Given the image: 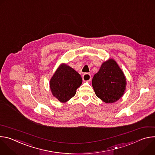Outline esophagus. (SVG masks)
Wrapping results in <instances>:
<instances>
[{
  "instance_id": "34e87169",
  "label": "esophagus",
  "mask_w": 155,
  "mask_h": 155,
  "mask_svg": "<svg viewBox=\"0 0 155 155\" xmlns=\"http://www.w3.org/2000/svg\"><path fill=\"white\" fill-rule=\"evenodd\" d=\"M91 79V75L89 74L86 73L83 75V81H90Z\"/></svg>"
}]
</instances>
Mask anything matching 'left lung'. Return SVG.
Returning <instances> with one entry per match:
<instances>
[{
	"label": "left lung",
	"mask_w": 155,
	"mask_h": 155,
	"mask_svg": "<svg viewBox=\"0 0 155 155\" xmlns=\"http://www.w3.org/2000/svg\"><path fill=\"white\" fill-rule=\"evenodd\" d=\"M126 78L117 62L110 59L104 62L93 78L96 95L105 103H113L124 94Z\"/></svg>",
	"instance_id": "obj_1"
}]
</instances>
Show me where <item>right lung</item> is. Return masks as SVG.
<instances>
[{"label": "right lung", "instance_id": "obj_1", "mask_svg": "<svg viewBox=\"0 0 155 155\" xmlns=\"http://www.w3.org/2000/svg\"><path fill=\"white\" fill-rule=\"evenodd\" d=\"M81 83L80 75L69 66L62 64L50 80V89L55 97L60 102H65L75 96Z\"/></svg>", "mask_w": 155, "mask_h": 155}]
</instances>
